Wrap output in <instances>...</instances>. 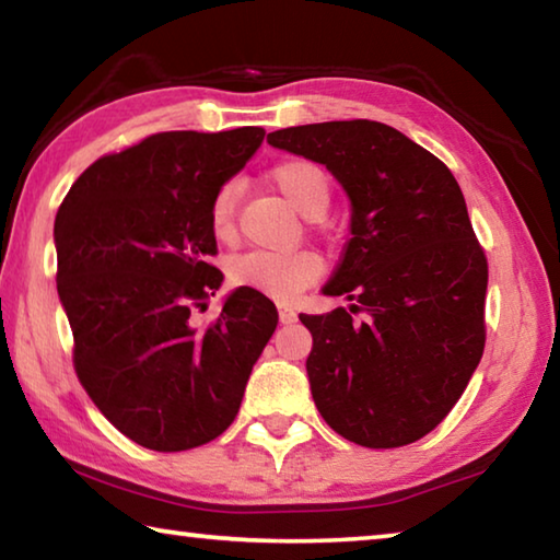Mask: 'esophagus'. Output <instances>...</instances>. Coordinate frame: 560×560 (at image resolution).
Listing matches in <instances>:
<instances>
[{"instance_id":"34e87169","label":"esophagus","mask_w":560,"mask_h":560,"mask_svg":"<svg viewBox=\"0 0 560 560\" xmlns=\"http://www.w3.org/2000/svg\"><path fill=\"white\" fill-rule=\"evenodd\" d=\"M279 320L281 324H293L296 320V311H293L291 303H279Z\"/></svg>"}]
</instances>
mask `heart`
<instances>
[{
	"instance_id": "b5f03b06",
	"label": "heart",
	"mask_w": 560,
	"mask_h": 560,
	"mask_svg": "<svg viewBox=\"0 0 560 560\" xmlns=\"http://www.w3.org/2000/svg\"><path fill=\"white\" fill-rule=\"evenodd\" d=\"M271 183L287 197V202L301 214H314L328 205V175L311 160H283L269 173ZM234 210L236 185L226 183L210 205V226L220 242L234 240ZM320 273V259L314 252H249L230 267L232 287L254 289L271 299H291L301 289L314 283Z\"/></svg>"
}]
</instances>
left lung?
Segmentation results:
<instances>
[{"label":"left lung","mask_w":560,"mask_h":560,"mask_svg":"<svg viewBox=\"0 0 560 560\" xmlns=\"http://www.w3.org/2000/svg\"><path fill=\"white\" fill-rule=\"evenodd\" d=\"M267 140L326 165L350 200L353 236L324 287L350 306L299 316L314 336L306 373L320 417L371 450L424 438L485 353L487 257L457 179L375 120L311 122Z\"/></svg>","instance_id":"1"}]
</instances>
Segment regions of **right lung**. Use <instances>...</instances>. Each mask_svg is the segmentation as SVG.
I'll use <instances>...</instances> for the list:
<instances>
[{
  "instance_id": "obj_1",
  "label": "right lung",
  "mask_w": 560,
  "mask_h": 560,
  "mask_svg": "<svg viewBox=\"0 0 560 560\" xmlns=\"http://www.w3.org/2000/svg\"><path fill=\"white\" fill-rule=\"evenodd\" d=\"M261 140L257 126L155 132L83 170L56 212L75 375L140 447L183 452L220 438L277 330V306L254 289H234L212 326L189 318L224 279L207 261L212 197Z\"/></svg>"
}]
</instances>
